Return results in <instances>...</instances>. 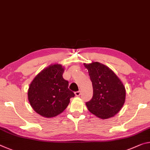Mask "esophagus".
Returning a JSON list of instances; mask_svg holds the SVG:
<instances>
[{
	"label": "esophagus",
	"mask_w": 150,
	"mask_h": 150,
	"mask_svg": "<svg viewBox=\"0 0 150 150\" xmlns=\"http://www.w3.org/2000/svg\"><path fill=\"white\" fill-rule=\"evenodd\" d=\"M75 96H79L81 95V91H78L75 92Z\"/></svg>",
	"instance_id": "34e87169"
}]
</instances>
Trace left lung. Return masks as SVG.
Here are the masks:
<instances>
[{
	"instance_id": "left-lung-1",
	"label": "left lung",
	"mask_w": 150,
	"mask_h": 150,
	"mask_svg": "<svg viewBox=\"0 0 150 150\" xmlns=\"http://www.w3.org/2000/svg\"><path fill=\"white\" fill-rule=\"evenodd\" d=\"M93 85V97L86 103L88 110L97 117L106 120L113 117L125 101V86L115 73L99 62L84 63Z\"/></svg>"
}]
</instances>
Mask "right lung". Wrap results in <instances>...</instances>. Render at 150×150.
<instances>
[{
    "label": "right lung",
    "instance_id": "right-lung-1",
    "mask_svg": "<svg viewBox=\"0 0 150 150\" xmlns=\"http://www.w3.org/2000/svg\"><path fill=\"white\" fill-rule=\"evenodd\" d=\"M65 68L61 64H52L38 73L28 89V99L35 112L44 117L59 115L67 108L71 97L69 82L63 79Z\"/></svg>",
    "mask_w": 150,
    "mask_h": 150
}]
</instances>
